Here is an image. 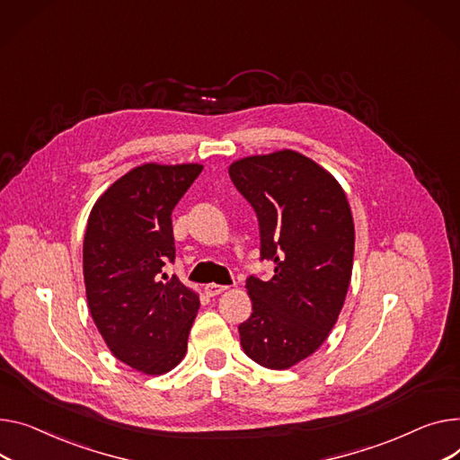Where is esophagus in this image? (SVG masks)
<instances>
[{"label":"esophagus","instance_id":"obj_1","mask_svg":"<svg viewBox=\"0 0 460 460\" xmlns=\"http://www.w3.org/2000/svg\"><path fill=\"white\" fill-rule=\"evenodd\" d=\"M226 290H227L226 285H217V283L205 285V294H207V296H218V294H222V292H226Z\"/></svg>","mask_w":460,"mask_h":460}]
</instances>
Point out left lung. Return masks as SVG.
Returning <instances> with one entry per match:
<instances>
[{
    "mask_svg": "<svg viewBox=\"0 0 460 460\" xmlns=\"http://www.w3.org/2000/svg\"><path fill=\"white\" fill-rule=\"evenodd\" d=\"M257 212L261 259L273 278L246 281L253 313L238 325L252 360L287 370L313 355L339 320L351 281L355 226L342 187L297 151L252 155L229 166Z\"/></svg>",
    "mask_w": 460,
    "mask_h": 460,
    "instance_id": "obj_1",
    "label": "left lung"
}]
</instances>
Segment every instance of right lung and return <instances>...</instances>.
<instances>
[{
    "label": "right lung",
    "instance_id": "add662e5",
    "mask_svg": "<svg viewBox=\"0 0 460 460\" xmlns=\"http://www.w3.org/2000/svg\"><path fill=\"white\" fill-rule=\"evenodd\" d=\"M201 164L133 168L92 207L83 275L88 309L112 355L163 376L187 353L199 297L164 266L175 261L172 210Z\"/></svg>",
    "mask_w": 460,
    "mask_h": 460
}]
</instances>
